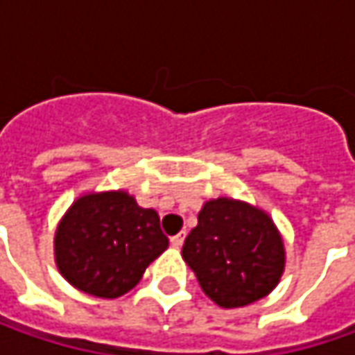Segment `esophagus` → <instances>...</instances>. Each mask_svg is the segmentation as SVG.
I'll return each mask as SVG.
<instances>
[{
  "label": "esophagus",
  "instance_id": "obj_1",
  "mask_svg": "<svg viewBox=\"0 0 355 355\" xmlns=\"http://www.w3.org/2000/svg\"><path fill=\"white\" fill-rule=\"evenodd\" d=\"M171 245L175 247V249H180L182 245H184V241H185V233H180V235H175V237H171Z\"/></svg>",
  "mask_w": 355,
  "mask_h": 355
}]
</instances>
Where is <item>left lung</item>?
<instances>
[{
    "mask_svg": "<svg viewBox=\"0 0 355 355\" xmlns=\"http://www.w3.org/2000/svg\"><path fill=\"white\" fill-rule=\"evenodd\" d=\"M182 257L201 291L221 308H239L265 298L284 272V243L259 207L231 198L203 203Z\"/></svg>",
    "mask_w": 355,
    "mask_h": 355,
    "instance_id": "8db88e82",
    "label": "left lung"
}]
</instances>
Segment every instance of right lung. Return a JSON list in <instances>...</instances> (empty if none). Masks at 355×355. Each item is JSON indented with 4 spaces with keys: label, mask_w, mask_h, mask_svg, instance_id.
I'll return each instance as SVG.
<instances>
[{
    "label": "right lung",
    "mask_w": 355,
    "mask_h": 355,
    "mask_svg": "<svg viewBox=\"0 0 355 355\" xmlns=\"http://www.w3.org/2000/svg\"><path fill=\"white\" fill-rule=\"evenodd\" d=\"M168 245L154 209L140 207L122 189L92 191L76 199L59 221L55 261L78 291L118 298L140 282Z\"/></svg>",
    "instance_id": "1"
}]
</instances>
